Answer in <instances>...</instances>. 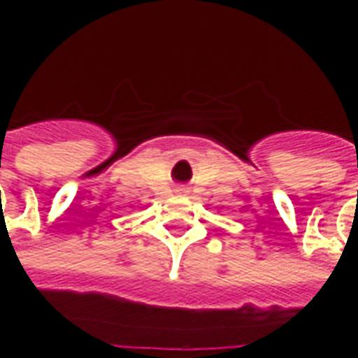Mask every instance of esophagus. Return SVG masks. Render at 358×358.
Here are the masks:
<instances>
[{
  "instance_id": "esophagus-1",
  "label": "esophagus",
  "mask_w": 358,
  "mask_h": 358,
  "mask_svg": "<svg viewBox=\"0 0 358 358\" xmlns=\"http://www.w3.org/2000/svg\"><path fill=\"white\" fill-rule=\"evenodd\" d=\"M176 192H178V194H186L187 189H186V187H184V186H180L178 189H176Z\"/></svg>"
}]
</instances>
